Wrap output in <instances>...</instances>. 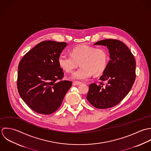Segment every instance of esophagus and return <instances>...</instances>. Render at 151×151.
I'll return each instance as SVG.
<instances>
[{
	"mask_svg": "<svg viewBox=\"0 0 151 151\" xmlns=\"http://www.w3.org/2000/svg\"><path fill=\"white\" fill-rule=\"evenodd\" d=\"M81 84V83L78 82H74L73 83V86H79V85H80Z\"/></svg>",
	"mask_w": 151,
	"mask_h": 151,
	"instance_id": "obj_1",
	"label": "esophagus"
}]
</instances>
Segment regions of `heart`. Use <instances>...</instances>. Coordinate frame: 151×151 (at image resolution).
Wrapping results in <instances>:
<instances>
[{"label":"heart","mask_w":151,"mask_h":151,"mask_svg":"<svg viewBox=\"0 0 151 151\" xmlns=\"http://www.w3.org/2000/svg\"><path fill=\"white\" fill-rule=\"evenodd\" d=\"M109 60L107 51L103 48H97L88 45L73 47L70 55L60 54L58 63L60 68L67 73L71 72L79 65L81 68L70 75V78L75 81H86L93 75H101L107 69Z\"/></svg>","instance_id":"obj_1"}]
</instances>
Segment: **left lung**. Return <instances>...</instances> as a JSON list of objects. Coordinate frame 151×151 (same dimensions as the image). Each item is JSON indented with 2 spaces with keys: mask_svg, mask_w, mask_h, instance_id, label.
<instances>
[{
  "mask_svg": "<svg viewBox=\"0 0 151 151\" xmlns=\"http://www.w3.org/2000/svg\"><path fill=\"white\" fill-rule=\"evenodd\" d=\"M94 44L107 47L110 60L100 78L107 83L91 84L86 99L96 108L108 109L118 104L131 90L135 80V60L129 48L119 40L106 39Z\"/></svg>",
  "mask_w": 151,
  "mask_h": 151,
  "instance_id": "obj_1",
  "label": "left lung"
}]
</instances>
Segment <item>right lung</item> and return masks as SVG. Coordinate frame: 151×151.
<instances>
[{"label":"right lung","mask_w":151,"mask_h":151,"mask_svg":"<svg viewBox=\"0 0 151 151\" xmlns=\"http://www.w3.org/2000/svg\"><path fill=\"white\" fill-rule=\"evenodd\" d=\"M66 45L65 42H41L26 54L19 64V93L36 113L48 115L57 111L72 86L70 81H58L64 73L58 58Z\"/></svg>","instance_id":"right-lung-1"}]
</instances>
